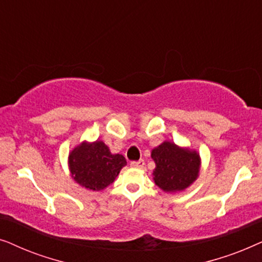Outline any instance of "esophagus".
I'll use <instances>...</instances> for the list:
<instances>
[{
  "mask_svg": "<svg viewBox=\"0 0 262 262\" xmlns=\"http://www.w3.org/2000/svg\"><path fill=\"white\" fill-rule=\"evenodd\" d=\"M131 167H134V168H143V167H144V160L132 161Z\"/></svg>",
  "mask_w": 262,
  "mask_h": 262,
  "instance_id": "34e87169",
  "label": "esophagus"
}]
</instances>
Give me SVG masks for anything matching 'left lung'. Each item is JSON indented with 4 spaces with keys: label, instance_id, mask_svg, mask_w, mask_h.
I'll use <instances>...</instances> for the list:
<instances>
[{
    "label": "left lung",
    "instance_id": "obj_1",
    "mask_svg": "<svg viewBox=\"0 0 262 262\" xmlns=\"http://www.w3.org/2000/svg\"><path fill=\"white\" fill-rule=\"evenodd\" d=\"M151 159L156 164L154 182L163 192L185 191L199 177L202 159L196 150L164 141L151 150Z\"/></svg>",
    "mask_w": 262,
    "mask_h": 262
}]
</instances>
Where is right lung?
<instances>
[{
    "label": "right lung",
    "instance_id": "right-lung-1",
    "mask_svg": "<svg viewBox=\"0 0 262 262\" xmlns=\"http://www.w3.org/2000/svg\"><path fill=\"white\" fill-rule=\"evenodd\" d=\"M68 164L71 178L85 189L99 192L116 180L126 160L112 154L102 141H83L69 152Z\"/></svg>",
    "mask_w": 262,
    "mask_h": 262
}]
</instances>
